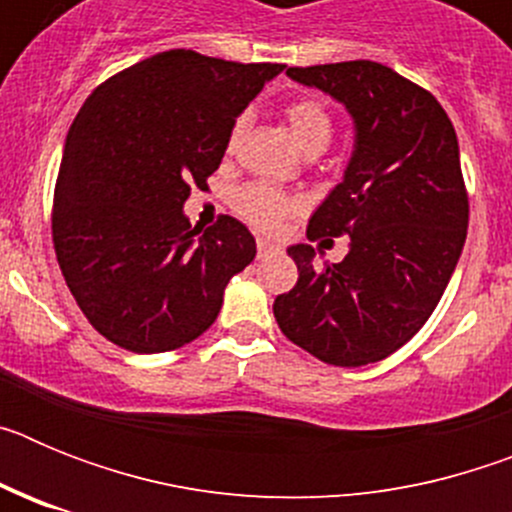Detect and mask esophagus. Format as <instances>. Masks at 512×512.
I'll list each match as a JSON object with an SVG mask.
<instances>
[{
	"mask_svg": "<svg viewBox=\"0 0 512 512\" xmlns=\"http://www.w3.org/2000/svg\"><path fill=\"white\" fill-rule=\"evenodd\" d=\"M256 248H259V256H266V253H271L277 246H274L269 238H259V241H256Z\"/></svg>",
	"mask_w": 512,
	"mask_h": 512,
	"instance_id": "esophagus-1",
	"label": "esophagus"
}]
</instances>
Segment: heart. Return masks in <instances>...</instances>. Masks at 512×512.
Listing matches in <instances>:
<instances>
[{"mask_svg": "<svg viewBox=\"0 0 512 512\" xmlns=\"http://www.w3.org/2000/svg\"><path fill=\"white\" fill-rule=\"evenodd\" d=\"M284 120H287L289 133H292L295 143L305 153L325 151L330 138H333V120H330V112L325 110L323 102H318V99H295V102L284 110ZM246 122V115L235 120L228 140L230 148L235 146V140L241 138ZM235 210L241 212L248 223H253L256 228L277 230L289 215H295V212L300 210V202H297L295 197H289V194L279 192V189L266 187V184H248V187H243L241 192L235 194Z\"/></svg>", "mask_w": 512, "mask_h": 512, "instance_id": "obj_1", "label": "heart"}]
</instances>
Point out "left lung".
<instances>
[{"label": "left lung", "mask_w": 512, "mask_h": 512, "mask_svg": "<svg viewBox=\"0 0 512 512\" xmlns=\"http://www.w3.org/2000/svg\"><path fill=\"white\" fill-rule=\"evenodd\" d=\"M354 120L343 182L312 212L307 238L348 235L341 264L289 246L300 279L274 300L284 336L333 366L387 359L423 328L467 241L459 140L431 92L374 61L287 69Z\"/></svg>", "instance_id": "left-lung-1"}]
</instances>
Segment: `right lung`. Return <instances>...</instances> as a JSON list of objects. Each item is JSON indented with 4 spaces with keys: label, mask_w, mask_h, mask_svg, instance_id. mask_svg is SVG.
<instances>
[{
    "label": "right lung",
    "mask_w": 512,
    "mask_h": 512,
    "mask_svg": "<svg viewBox=\"0 0 512 512\" xmlns=\"http://www.w3.org/2000/svg\"><path fill=\"white\" fill-rule=\"evenodd\" d=\"M282 63L164 51L99 84L76 115L53 194V246L107 341L161 354L202 336L256 256L246 225L192 228L184 202L220 166L235 117Z\"/></svg>",
    "instance_id": "1"
}]
</instances>
